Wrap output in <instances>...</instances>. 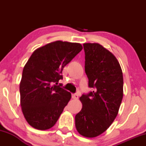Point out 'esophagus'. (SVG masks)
Listing matches in <instances>:
<instances>
[{
  "label": "esophagus",
  "mask_w": 146,
  "mask_h": 146,
  "mask_svg": "<svg viewBox=\"0 0 146 146\" xmlns=\"http://www.w3.org/2000/svg\"><path fill=\"white\" fill-rule=\"evenodd\" d=\"M72 98L74 99V100H78V95L77 94V93H75V94H73V95H72Z\"/></svg>",
  "instance_id": "34e87169"
}]
</instances>
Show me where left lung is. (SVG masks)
<instances>
[{
  "mask_svg": "<svg viewBox=\"0 0 146 146\" xmlns=\"http://www.w3.org/2000/svg\"><path fill=\"white\" fill-rule=\"evenodd\" d=\"M85 72L93 91L80 98L82 108L75 115L79 133L88 138L107 130L118 114L123 99V79L118 60L98 43H84Z\"/></svg>",
  "mask_w": 146,
  "mask_h": 146,
  "instance_id": "8db88e82",
  "label": "left lung"
}]
</instances>
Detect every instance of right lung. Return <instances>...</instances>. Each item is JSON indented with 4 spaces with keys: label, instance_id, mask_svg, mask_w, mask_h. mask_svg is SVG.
Listing matches in <instances>:
<instances>
[{
    "label": "right lung",
    "instance_id": "right-lung-1",
    "mask_svg": "<svg viewBox=\"0 0 146 146\" xmlns=\"http://www.w3.org/2000/svg\"><path fill=\"white\" fill-rule=\"evenodd\" d=\"M82 48L80 43L58 40L37 48L28 60L20 94L22 111L33 128L44 130L56 124L71 94L54 83L63 78L64 67Z\"/></svg>",
    "mask_w": 146,
    "mask_h": 146
}]
</instances>
